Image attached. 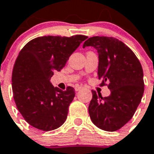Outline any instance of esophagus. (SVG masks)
I'll return each instance as SVG.
<instances>
[{
  "instance_id": "34e87169",
  "label": "esophagus",
  "mask_w": 154,
  "mask_h": 154,
  "mask_svg": "<svg viewBox=\"0 0 154 154\" xmlns=\"http://www.w3.org/2000/svg\"><path fill=\"white\" fill-rule=\"evenodd\" d=\"M82 88H83V87H80V86H76V87H75V91H80Z\"/></svg>"
}]
</instances>
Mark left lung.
Wrapping results in <instances>:
<instances>
[{
	"mask_svg": "<svg viewBox=\"0 0 154 154\" xmlns=\"http://www.w3.org/2000/svg\"><path fill=\"white\" fill-rule=\"evenodd\" d=\"M93 47L98 54V75L101 86L108 83L110 96L92 91L88 111L92 122L101 130L115 131L134 114L144 93L143 70L135 54L116 38L93 36L83 48Z\"/></svg>",
	"mask_w": 154,
	"mask_h": 154,
	"instance_id": "obj_1",
	"label": "left lung"
}]
</instances>
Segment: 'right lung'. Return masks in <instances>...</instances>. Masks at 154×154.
<instances>
[{
    "label": "right lung",
    "instance_id": "1",
    "mask_svg": "<svg viewBox=\"0 0 154 154\" xmlns=\"http://www.w3.org/2000/svg\"><path fill=\"white\" fill-rule=\"evenodd\" d=\"M86 39L82 35L41 36L29 41L20 51L12 76L13 98L29 125L50 131L64 123L75 89L68 87L63 91L50 80L53 71H61Z\"/></svg>",
    "mask_w": 154,
    "mask_h": 154
}]
</instances>
